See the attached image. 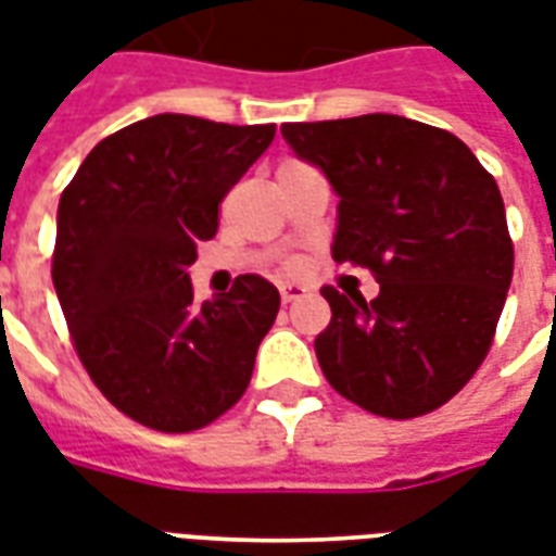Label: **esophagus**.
I'll use <instances>...</instances> for the list:
<instances>
[{"label": "esophagus", "instance_id": "esophagus-1", "mask_svg": "<svg viewBox=\"0 0 556 556\" xmlns=\"http://www.w3.org/2000/svg\"><path fill=\"white\" fill-rule=\"evenodd\" d=\"M303 294H306V289H303V286H298V282H286V286H279V298H282V303L301 301Z\"/></svg>", "mask_w": 556, "mask_h": 556}]
</instances>
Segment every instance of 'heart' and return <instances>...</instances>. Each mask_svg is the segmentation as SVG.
<instances>
[{"instance_id":"obj_1","label":"heart","mask_w":556,"mask_h":556,"mask_svg":"<svg viewBox=\"0 0 556 556\" xmlns=\"http://www.w3.org/2000/svg\"><path fill=\"white\" fill-rule=\"evenodd\" d=\"M301 267H303L301 262H294V265H291V270H301Z\"/></svg>"}]
</instances>
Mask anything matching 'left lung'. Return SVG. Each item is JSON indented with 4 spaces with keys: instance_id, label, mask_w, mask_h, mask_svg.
I'll list each match as a JSON object with an SVG mask.
<instances>
[{
    "instance_id": "left-lung-1",
    "label": "left lung",
    "mask_w": 556,
    "mask_h": 556,
    "mask_svg": "<svg viewBox=\"0 0 556 556\" xmlns=\"http://www.w3.org/2000/svg\"><path fill=\"white\" fill-rule=\"evenodd\" d=\"M339 195L333 258L369 267L378 298L325 286L318 366L369 414L422 417L477 375L513 282L515 250L497 181L441 127L402 115L282 125Z\"/></svg>"
}]
</instances>
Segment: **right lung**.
<instances>
[{"label":"right lung","mask_w":556,"mask_h":556,"mask_svg":"<svg viewBox=\"0 0 556 556\" xmlns=\"http://www.w3.org/2000/svg\"><path fill=\"white\" fill-rule=\"evenodd\" d=\"M274 134L151 115L101 139L62 193L53 286L71 342L94 387L148 429H205L250 387L279 291L243 274L195 303L187 267Z\"/></svg>","instance_id":"right-lung-1"}]
</instances>
